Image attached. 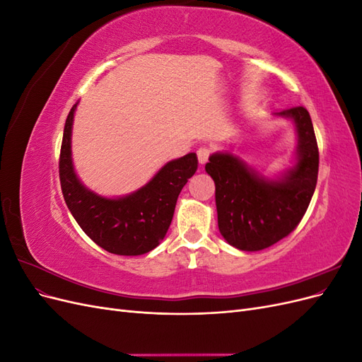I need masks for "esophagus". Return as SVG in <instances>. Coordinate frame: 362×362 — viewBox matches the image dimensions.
I'll return each instance as SVG.
<instances>
[{
	"mask_svg": "<svg viewBox=\"0 0 362 362\" xmlns=\"http://www.w3.org/2000/svg\"><path fill=\"white\" fill-rule=\"evenodd\" d=\"M196 154H198L199 163H201V164H205V163L208 161V157H210V154H211V151H210V148L201 146L198 151H196Z\"/></svg>",
	"mask_w": 362,
	"mask_h": 362,
	"instance_id": "obj_1",
	"label": "esophagus"
}]
</instances>
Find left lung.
<instances>
[{
  "instance_id": "8db88e82",
  "label": "left lung",
  "mask_w": 362,
  "mask_h": 362,
  "mask_svg": "<svg viewBox=\"0 0 362 362\" xmlns=\"http://www.w3.org/2000/svg\"><path fill=\"white\" fill-rule=\"evenodd\" d=\"M273 116L293 122L298 145L291 166L267 177L229 151L214 152L205 164L216 184L218 231L240 250H262L287 237L315 190L319 149L308 110L293 107Z\"/></svg>"
}]
</instances>
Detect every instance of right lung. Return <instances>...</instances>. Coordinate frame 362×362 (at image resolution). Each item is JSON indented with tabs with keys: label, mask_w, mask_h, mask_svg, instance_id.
<instances>
[{
	"label": "right lung",
	"mask_w": 362,
	"mask_h": 362,
	"mask_svg": "<svg viewBox=\"0 0 362 362\" xmlns=\"http://www.w3.org/2000/svg\"><path fill=\"white\" fill-rule=\"evenodd\" d=\"M76 103L68 115L60 151V184L64 202L83 231L116 255L136 257L156 249L170 226L175 205L198 169L194 152L168 161L144 187L107 198L81 182L72 161V125Z\"/></svg>",
	"instance_id": "obj_1"
}]
</instances>
